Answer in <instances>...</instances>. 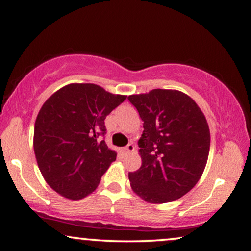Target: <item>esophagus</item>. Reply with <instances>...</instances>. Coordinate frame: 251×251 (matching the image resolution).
Masks as SVG:
<instances>
[{"label": "esophagus", "instance_id": "1", "mask_svg": "<svg viewBox=\"0 0 251 251\" xmlns=\"http://www.w3.org/2000/svg\"><path fill=\"white\" fill-rule=\"evenodd\" d=\"M134 150H135V147H134V145L133 144H128V145H127L125 148H124V151H126V152H130V151H134Z\"/></svg>", "mask_w": 251, "mask_h": 251}]
</instances>
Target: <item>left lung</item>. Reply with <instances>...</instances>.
Wrapping results in <instances>:
<instances>
[{"mask_svg": "<svg viewBox=\"0 0 251 251\" xmlns=\"http://www.w3.org/2000/svg\"><path fill=\"white\" fill-rule=\"evenodd\" d=\"M128 100L144 122L138 141L142 166L128 174L131 189L150 203L176 201L205 171L210 147L206 117L180 91L156 88Z\"/></svg>", "mask_w": 251, "mask_h": 251, "instance_id": "8db88e82", "label": "left lung"}]
</instances>
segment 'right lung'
Returning a JSON list of instances; mask_svg holds the SVG:
<instances>
[{
    "label": "right lung",
    "mask_w": 251,
    "mask_h": 251,
    "mask_svg": "<svg viewBox=\"0 0 251 251\" xmlns=\"http://www.w3.org/2000/svg\"><path fill=\"white\" fill-rule=\"evenodd\" d=\"M96 84L72 83L46 100L37 114L33 146L50 188L71 201L92 194L117 152L100 141L105 118L126 100Z\"/></svg>",
    "instance_id": "1"
}]
</instances>
